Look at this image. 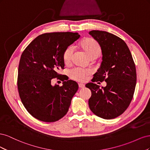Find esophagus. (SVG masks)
<instances>
[{
    "label": "esophagus",
    "mask_w": 150,
    "mask_h": 150,
    "mask_svg": "<svg viewBox=\"0 0 150 150\" xmlns=\"http://www.w3.org/2000/svg\"><path fill=\"white\" fill-rule=\"evenodd\" d=\"M79 87L80 88H83L85 87V85L83 83H79Z\"/></svg>",
    "instance_id": "1"
}]
</instances>
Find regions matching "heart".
<instances>
[{
    "instance_id": "1",
    "label": "heart",
    "mask_w": 150,
    "mask_h": 150,
    "mask_svg": "<svg viewBox=\"0 0 150 150\" xmlns=\"http://www.w3.org/2000/svg\"><path fill=\"white\" fill-rule=\"evenodd\" d=\"M78 47L86 54L90 59H94L101 54V47L96 40L91 38H84L81 39L77 45ZM72 49L71 47H67L63 53V61L66 65H69L72 56ZM91 74L89 70L75 69L71 72V77L75 80L83 81L86 77Z\"/></svg>"
}]
</instances>
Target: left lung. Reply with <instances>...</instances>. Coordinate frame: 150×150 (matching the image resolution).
I'll list each match as a JSON object with an SVG mask.
<instances>
[{"mask_svg":"<svg viewBox=\"0 0 150 150\" xmlns=\"http://www.w3.org/2000/svg\"><path fill=\"white\" fill-rule=\"evenodd\" d=\"M89 34L100 45L103 55L93 82H106L101 88L93 83L86 84L91 91L89 106L101 118H115L125 111L133 99L137 84L134 62L128 46L119 37L102 30H94Z\"/></svg>","mask_w":150,"mask_h":150,"instance_id":"1","label":"left lung"}]
</instances>
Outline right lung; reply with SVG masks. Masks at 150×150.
Returning <instances> with one entry per match:
<instances>
[{"label":"right lung","instance_id":"right-lung-1","mask_svg":"<svg viewBox=\"0 0 150 150\" xmlns=\"http://www.w3.org/2000/svg\"><path fill=\"white\" fill-rule=\"evenodd\" d=\"M79 38L78 33L69 32L43 34L22 52L18 69V91L27 111L36 119L55 122L69 110L78 84L67 80L59 86L51 82L53 78L62 79L58 71L64 67L63 53Z\"/></svg>","mask_w":150,"mask_h":150}]
</instances>
